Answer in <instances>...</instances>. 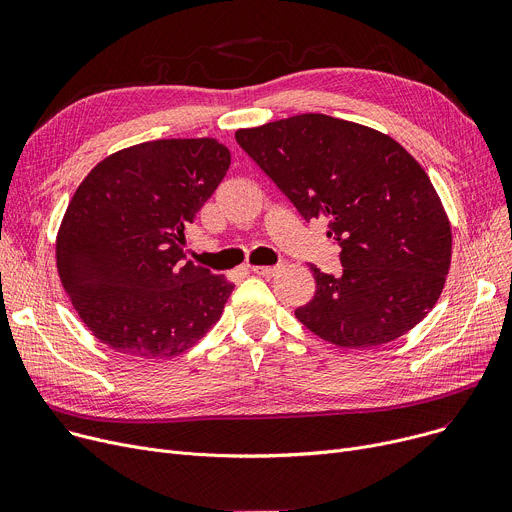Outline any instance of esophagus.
Listing matches in <instances>:
<instances>
[{"mask_svg":"<svg viewBox=\"0 0 512 512\" xmlns=\"http://www.w3.org/2000/svg\"><path fill=\"white\" fill-rule=\"evenodd\" d=\"M251 272L257 276H263V278H272L278 272V265H255V267H251Z\"/></svg>","mask_w":512,"mask_h":512,"instance_id":"34e87169","label":"esophagus"}]
</instances>
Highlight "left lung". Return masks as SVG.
Listing matches in <instances>:
<instances>
[{"label":"left lung","instance_id":"left-lung-1","mask_svg":"<svg viewBox=\"0 0 512 512\" xmlns=\"http://www.w3.org/2000/svg\"><path fill=\"white\" fill-rule=\"evenodd\" d=\"M236 143L297 207L328 222L342 274L311 265L313 299L294 311L344 348L392 342L440 297L452 234L423 168L388 134L324 114L236 132Z\"/></svg>","mask_w":512,"mask_h":512}]
</instances>
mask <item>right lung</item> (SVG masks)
<instances>
[{"label": "right lung", "instance_id": "1", "mask_svg": "<svg viewBox=\"0 0 512 512\" xmlns=\"http://www.w3.org/2000/svg\"><path fill=\"white\" fill-rule=\"evenodd\" d=\"M228 168L215 139H164L105 157L80 182L58 232V272L103 344L174 357L222 317L234 284L186 261L184 230Z\"/></svg>", "mask_w": 512, "mask_h": 512}]
</instances>
